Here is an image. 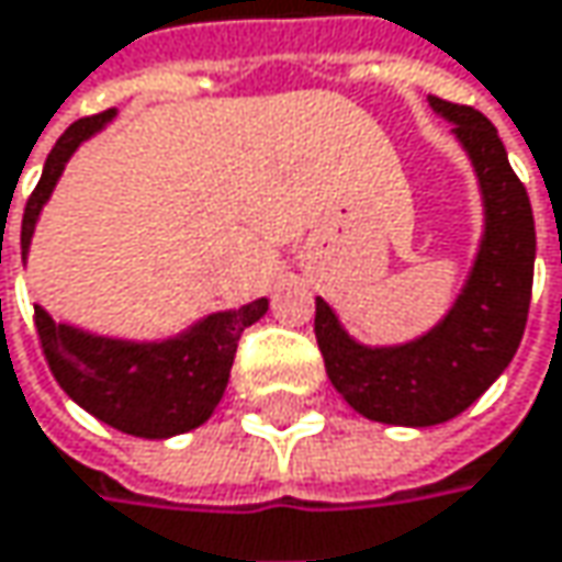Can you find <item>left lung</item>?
I'll return each mask as SVG.
<instances>
[{
  "label": "left lung",
  "mask_w": 562,
  "mask_h": 562,
  "mask_svg": "<svg viewBox=\"0 0 562 562\" xmlns=\"http://www.w3.org/2000/svg\"><path fill=\"white\" fill-rule=\"evenodd\" d=\"M429 104L471 155L483 193V241L461 295L429 334L401 347L356 344L334 308L314 302V337L330 384L352 411L391 426L446 423L503 375L521 344L535 280L531 200L496 126L468 104Z\"/></svg>",
  "instance_id": "1"
}]
</instances>
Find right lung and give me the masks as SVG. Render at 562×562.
I'll use <instances>...</instances> for the list:
<instances>
[{
  "instance_id": "1",
  "label": "right lung",
  "mask_w": 562,
  "mask_h": 562,
  "mask_svg": "<svg viewBox=\"0 0 562 562\" xmlns=\"http://www.w3.org/2000/svg\"><path fill=\"white\" fill-rule=\"evenodd\" d=\"M116 111L76 120L47 155L44 175L27 196L21 218V254H27L37 215L50 200L69 155L94 136ZM267 299L238 312H215L187 334L161 344H130L56 324L41 305L34 324L59 387L91 416L139 439H168L203 426L218 407L235 349L254 321L267 314Z\"/></svg>"
}]
</instances>
